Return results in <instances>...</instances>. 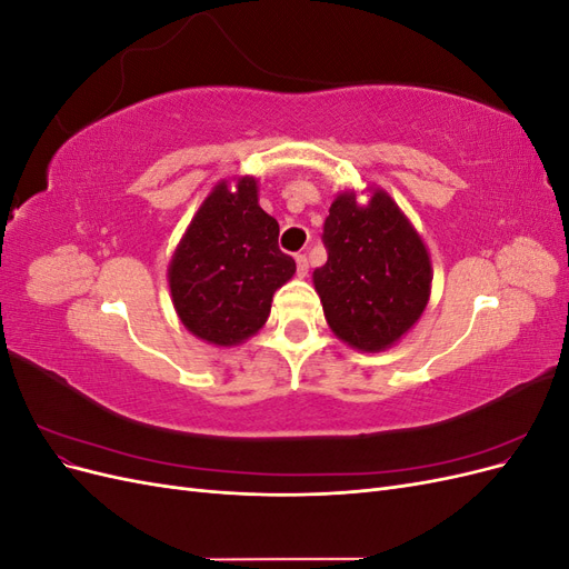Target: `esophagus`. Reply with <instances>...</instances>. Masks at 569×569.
<instances>
[{
	"label": "esophagus",
	"instance_id": "esophagus-1",
	"mask_svg": "<svg viewBox=\"0 0 569 569\" xmlns=\"http://www.w3.org/2000/svg\"><path fill=\"white\" fill-rule=\"evenodd\" d=\"M297 272L299 278H306L308 274V258L303 253H297Z\"/></svg>",
	"mask_w": 569,
	"mask_h": 569
}]
</instances>
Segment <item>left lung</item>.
Here are the masks:
<instances>
[{"label":"left lung","instance_id":"left-lung-1","mask_svg":"<svg viewBox=\"0 0 569 569\" xmlns=\"http://www.w3.org/2000/svg\"><path fill=\"white\" fill-rule=\"evenodd\" d=\"M360 203L343 189L330 206L325 266L313 270L325 320L337 339L363 353L399 343L432 295V261L420 232L382 187Z\"/></svg>","mask_w":569,"mask_h":569}]
</instances>
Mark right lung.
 Segmentation results:
<instances>
[{
	"mask_svg": "<svg viewBox=\"0 0 569 569\" xmlns=\"http://www.w3.org/2000/svg\"><path fill=\"white\" fill-rule=\"evenodd\" d=\"M280 226L258 206V180H220L168 263L180 322L213 347H237L266 325L272 295L297 272L278 247Z\"/></svg>",
	"mask_w": 569,
	"mask_h": 569,
	"instance_id": "right-lung-1",
	"label": "right lung"
}]
</instances>
